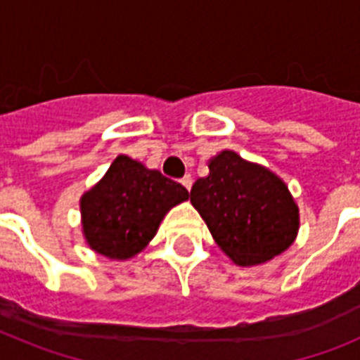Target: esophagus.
<instances>
[{
  "label": "esophagus",
  "instance_id": "esophagus-1",
  "mask_svg": "<svg viewBox=\"0 0 360 360\" xmlns=\"http://www.w3.org/2000/svg\"><path fill=\"white\" fill-rule=\"evenodd\" d=\"M180 182H182V186L186 187L187 191H191V187H193V176H191V174H186Z\"/></svg>",
  "mask_w": 360,
  "mask_h": 360
}]
</instances>
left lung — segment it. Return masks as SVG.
Segmentation results:
<instances>
[{"instance_id":"8db88e82","label":"left lung","mask_w":360,"mask_h":360,"mask_svg":"<svg viewBox=\"0 0 360 360\" xmlns=\"http://www.w3.org/2000/svg\"><path fill=\"white\" fill-rule=\"evenodd\" d=\"M191 203L212 238L238 265H257L287 250L299 229V211L281 178L234 151L209 162Z\"/></svg>"}]
</instances>
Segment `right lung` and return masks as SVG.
Returning <instances> with one entry per match:
<instances>
[{"instance_id": "obj_1", "label": "right lung", "mask_w": 360, "mask_h": 360, "mask_svg": "<svg viewBox=\"0 0 360 360\" xmlns=\"http://www.w3.org/2000/svg\"><path fill=\"white\" fill-rule=\"evenodd\" d=\"M184 186L119 155L104 178L81 198L82 231L95 252L126 259L141 252L165 212L187 200Z\"/></svg>"}]
</instances>
